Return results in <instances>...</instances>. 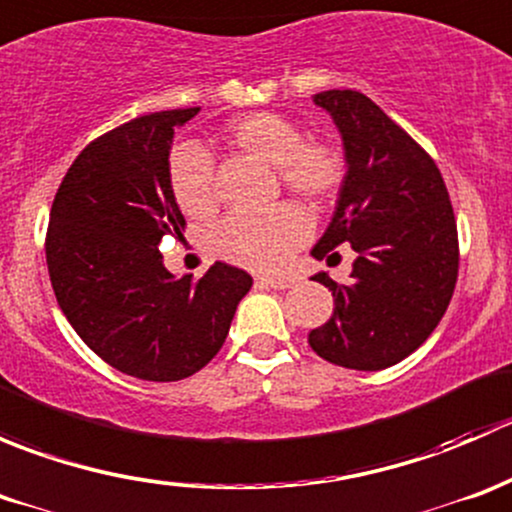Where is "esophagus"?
<instances>
[{
  "label": "esophagus",
  "mask_w": 512,
  "mask_h": 512,
  "mask_svg": "<svg viewBox=\"0 0 512 512\" xmlns=\"http://www.w3.org/2000/svg\"><path fill=\"white\" fill-rule=\"evenodd\" d=\"M255 282H257V285H262V287L287 289V287L294 285V277H267V275H260Z\"/></svg>",
  "instance_id": "obj_1"
}]
</instances>
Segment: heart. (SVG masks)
I'll use <instances>...</instances> for the list:
<instances>
[{"label": "heart", "mask_w": 512, "mask_h": 512, "mask_svg": "<svg viewBox=\"0 0 512 512\" xmlns=\"http://www.w3.org/2000/svg\"><path fill=\"white\" fill-rule=\"evenodd\" d=\"M225 141L232 151L275 168L289 195L307 208L322 210L332 203L347 178V158L327 138H302L292 118L255 111L227 123ZM170 190L190 218H210L218 210L215 163L198 146H183L170 158ZM312 232L307 213L282 203L267 213H237L215 227L210 247L220 260L247 270H280Z\"/></svg>", "instance_id": "1"}]
</instances>
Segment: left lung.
Wrapping results in <instances>:
<instances>
[{
  "instance_id": "left-lung-1",
  "label": "left lung",
  "mask_w": 512,
  "mask_h": 512,
  "mask_svg": "<svg viewBox=\"0 0 512 512\" xmlns=\"http://www.w3.org/2000/svg\"><path fill=\"white\" fill-rule=\"evenodd\" d=\"M314 103L342 133L347 178L312 255L334 257L349 242L356 260L349 285L314 277L332 289L334 314L309 332V347L337 366L379 371L416 352L451 304L456 215L433 158L371 98L332 89Z\"/></svg>"
}]
</instances>
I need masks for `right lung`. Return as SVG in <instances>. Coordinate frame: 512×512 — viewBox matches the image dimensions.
I'll list each match as a JSON object with an SVG mask.
<instances>
[{"label": "right lung", "instance_id": "add662e5", "mask_svg": "<svg viewBox=\"0 0 512 512\" xmlns=\"http://www.w3.org/2000/svg\"><path fill=\"white\" fill-rule=\"evenodd\" d=\"M200 108H173L94 138L66 170L46 227L56 302L86 347L146 381H180L223 347L245 270L215 262L200 280L163 267V237H183L170 190L175 128Z\"/></svg>", "mask_w": 512, "mask_h": 512}]
</instances>
